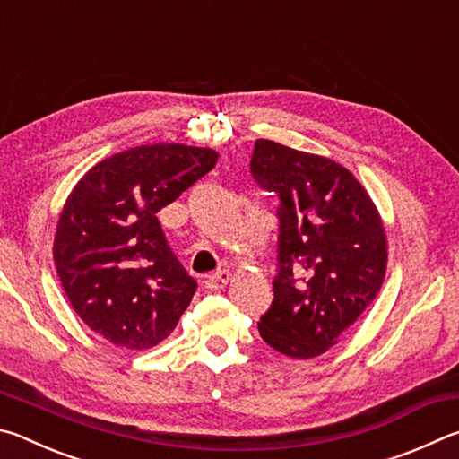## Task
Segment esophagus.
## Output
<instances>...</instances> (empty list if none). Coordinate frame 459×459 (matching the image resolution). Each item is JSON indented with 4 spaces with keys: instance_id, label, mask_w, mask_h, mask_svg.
<instances>
[{
    "instance_id": "esophagus-1",
    "label": "esophagus",
    "mask_w": 459,
    "mask_h": 459,
    "mask_svg": "<svg viewBox=\"0 0 459 459\" xmlns=\"http://www.w3.org/2000/svg\"><path fill=\"white\" fill-rule=\"evenodd\" d=\"M229 279H230V271L229 269H221V271H216V273H212V275H206L204 287H206V290H211V291L222 290V287L229 283Z\"/></svg>"
}]
</instances>
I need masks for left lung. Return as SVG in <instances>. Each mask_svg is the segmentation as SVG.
<instances>
[{"label":"left lung","instance_id":"left-lung-1","mask_svg":"<svg viewBox=\"0 0 459 459\" xmlns=\"http://www.w3.org/2000/svg\"><path fill=\"white\" fill-rule=\"evenodd\" d=\"M251 176L279 198L273 301L259 320L271 348L314 359L383 285L386 237L360 182L336 161L257 139Z\"/></svg>","mask_w":459,"mask_h":459}]
</instances>
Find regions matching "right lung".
<instances>
[{
    "label": "right lung",
    "mask_w": 459,
    "mask_h": 459,
    "mask_svg": "<svg viewBox=\"0 0 459 459\" xmlns=\"http://www.w3.org/2000/svg\"><path fill=\"white\" fill-rule=\"evenodd\" d=\"M206 147L153 143L99 161L68 196L54 263L68 301L115 346L145 351L174 332L196 293L158 221L214 168Z\"/></svg>",
    "instance_id": "add662e5"
}]
</instances>
